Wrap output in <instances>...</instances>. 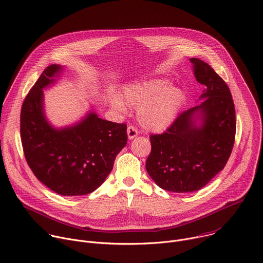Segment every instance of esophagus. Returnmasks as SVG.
<instances>
[{"instance_id":"1","label":"esophagus","mask_w":263,"mask_h":263,"mask_svg":"<svg viewBox=\"0 0 263 263\" xmlns=\"http://www.w3.org/2000/svg\"><path fill=\"white\" fill-rule=\"evenodd\" d=\"M127 134H128V138L131 140V139L135 138V137L138 135V132H137V130H136L135 127L129 126L128 129H127Z\"/></svg>"}]
</instances>
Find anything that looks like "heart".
I'll use <instances>...</instances> for the list:
<instances>
[{
	"label": "heart",
	"mask_w": 263,
	"mask_h": 263,
	"mask_svg": "<svg viewBox=\"0 0 263 263\" xmlns=\"http://www.w3.org/2000/svg\"><path fill=\"white\" fill-rule=\"evenodd\" d=\"M125 102L137 109V119L147 131L160 132L167 129L176 120L185 102V91L178 85L168 84L163 78L135 81L123 88ZM118 96H111V105L120 112L127 106Z\"/></svg>",
	"instance_id": "b5f03b06"
}]
</instances>
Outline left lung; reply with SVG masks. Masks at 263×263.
<instances>
[{
  "label": "left lung",
  "mask_w": 263,
  "mask_h": 263,
  "mask_svg": "<svg viewBox=\"0 0 263 263\" xmlns=\"http://www.w3.org/2000/svg\"><path fill=\"white\" fill-rule=\"evenodd\" d=\"M197 81L205 85L202 101L177 118L166 132L151 135L147 174L173 193L199 191L226 165L234 144L236 120L232 96L206 62L191 58Z\"/></svg>",
  "instance_id": "left-lung-1"
}]
</instances>
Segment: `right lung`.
<instances>
[{
    "mask_svg": "<svg viewBox=\"0 0 263 263\" xmlns=\"http://www.w3.org/2000/svg\"><path fill=\"white\" fill-rule=\"evenodd\" d=\"M62 71V65L48 66L26 97L22 143L31 171L48 189L61 196H83L95 192L114 168L127 144V126L102 120L90 110L76 124L54 127L45 115L44 89Z\"/></svg>",
    "mask_w": 263,
    "mask_h": 263,
    "instance_id": "obj_1",
    "label": "right lung"
}]
</instances>
